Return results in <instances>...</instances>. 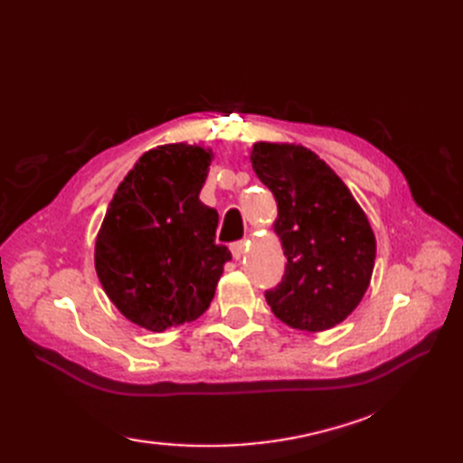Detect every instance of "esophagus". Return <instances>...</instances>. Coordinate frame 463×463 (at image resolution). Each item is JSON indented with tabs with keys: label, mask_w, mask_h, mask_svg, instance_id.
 <instances>
[{
	"label": "esophagus",
	"mask_w": 463,
	"mask_h": 463,
	"mask_svg": "<svg viewBox=\"0 0 463 463\" xmlns=\"http://www.w3.org/2000/svg\"><path fill=\"white\" fill-rule=\"evenodd\" d=\"M232 249V255L235 260H241L245 257V250H247V241H235L230 245Z\"/></svg>",
	"instance_id": "1"
}]
</instances>
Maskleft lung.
<instances>
[{
  "mask_svg": "<svg viewBox=\"0 0 463 463\" xmlns=\"http://www.w3.org/2000/svg\"><path fill=\"white\" fill-rule=\"evenodd\" d=\"M250 164L278 203L274 232L286 272L264 293L276 318L322 332L354 313L369 288L376 241L344 181L301 145L257 143Z\"/></svg>",
  "mask_w": 463,
  "mask_h": 463,
  "instance_id": "obj_1",
  "label": "left lung"
}]
</instances>
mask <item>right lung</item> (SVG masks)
I'll return each instance as SVG.
<instances>
[{"label": "right lung", "mask_w": 463, "mask_h": 463, "mask_svg": "<svg viewBox=\"0 0 463 463\" xmlns=\"http://www.w3.org/2000/svg\"><path fill=\"white\" fill-rule=\"evenodd\" d=\"M213 150L164 145L145 152L119 184L96 235L94 266L109 301L152 332L199 318L214 298L226 245L218 213L199 193Z\"/></svg>", "instance_id": "right-lung-1"}]
</instances>
